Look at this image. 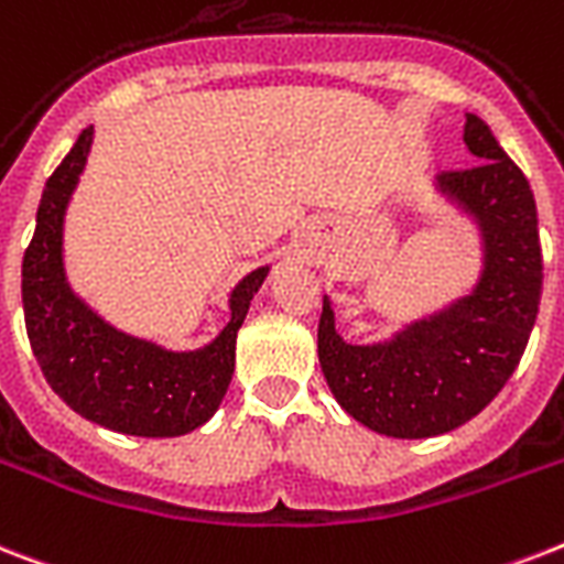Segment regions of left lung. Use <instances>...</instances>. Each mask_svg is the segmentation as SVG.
<instances>
[{"mask_svg":"<svg viewBox=\"0 0 564 564\" xmlns=\"http://www.w3.org/2000/svg\"><path fill=\"white\" fill-rule=\"evenodd\" d=\"M464 141L475 164L443 171L437 187L484 235V274L473 295L368 347L338 336L324 297L318 361L329 391L354 420L388 437L446 434L487 409L539 315L544 267L533 191L478 116H466Z\"/></svg>","mask_w":564,"mask_h":564,"instance_id":"1","label":"left lung"}]
</instances>
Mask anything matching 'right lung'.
I'll list each match as a JSON object with an SVG mask.
<instances>
[{"label": "right lung", "mask_w": 564, "mask_h": 564, "mask_svg": "<svg viewBox=\"0 0 564 564\" xmlns=\"http://www.w3.org/2000/svg\"><path fill=\"white\" fill-rule=\"evenodd\" d=\"M91 144V127L48 176L36 228L22 258V310L45 382L68 409L112 432L178 437L208 423L235 373L237 329L269 269L231 292V322L196 354L162 347L109 327L68 290L63 272V214Z\"/></svg>", "instance_id": "obj_1"}]
</instances>
